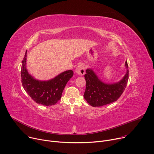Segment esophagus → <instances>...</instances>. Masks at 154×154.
Listing matches in <instances>:
<instances>
[{
  "label": "esophagus",
  "instance_id": "1",
  "mask_svg": "<svg viewBox=\"0 0 154 154\" xmlns=\"http://www.w3.org/2000/svg\"><path fill=\"white\" fill-rule=\"evenodd\" d=\"M75 72L76 74H77L79 75H83L85 73V66L82 64H79L77 66V67L76 68Z\"/></svg>",
  "mask_w": 154,
  "mask_h": 154
}]
</instances>
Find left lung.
<instances>
[{"mask_svg":"<svg viewBox=\"0 0 154 154\" xmlns=\"http://www.w3.org/2000/svg\"><path fill=\"white\" fill-rule=\"evenodd\" d=\"M127 69L123 78L118 82L107 83L102 82L93 69H87L85 74L86 90L85 99L93 106H101L116 101L124 92L128 79L127 61L125 63Z\"/></svg>","mask_w":154,"mask_h":154,"instance_id":"8db88e82","label":"left lung"}]
</instances>
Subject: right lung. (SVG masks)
Listing matches in <instances>:
<instances>
[{
	"label": "right lung",
	"instance_id": "add662e5",
	"mask_svg": "<svg viewBox=\"0 0 154 154\" xmlns=\"http://www.w3.org/2000/svg\"><path fill=\"white\" fill-rule=\"evenodd\" d=\"M27 52L26 51L21 68L22 84L24 89L36 103L46 106L55 105L61 99L66 85L73 76V71H64L49 80H37L27 69Z\"/></svg>",
	"mask_w": 154,
	"mask_h": 154
}]
</instances>
